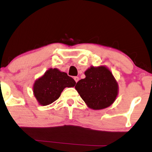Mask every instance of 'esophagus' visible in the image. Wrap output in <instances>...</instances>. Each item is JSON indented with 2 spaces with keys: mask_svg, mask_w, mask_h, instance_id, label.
I'll return each instance as SVG.
<instances>
[{
  "mask_svg": "<svg viewBox=\"0 0 152 152\" xmlns=\"http://www.w3.org/2000/svg\"><path fill=\"white\" fill-rule=\"evenodd\" d=\"M74 79L75 81H76V83H77L78 80H79V78H78V76H75V77L74 78Z\"/></svg>",
  "mask_w": 152,
  "mask_h": 152,
  "instance_id": "esophagus-1",
  "label": "esophagus"
}]
</instances>
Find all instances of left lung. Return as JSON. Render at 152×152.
I'll use <instances>...</instances> for the list:
<instances>
[{
    "label": "left lung",
    "instance_id": "8db88e82",
    "mask_svg": "<svg viewBox=\"0 0 152 152\" xmlns=\"http://www.w3.org/2000/svg\"><path fill=\"white\" fill-rule=\"evenodd\" d=\"M86 78L80 80L75 88L89 108H106L113 104L118 94V85L106 66H91L85 72Z\"/></svg>",
    "mask_w": 152,
    "mask_h": 152
}]
</instances>
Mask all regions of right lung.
Returning a JSON list of instances; mask_svg holds the SVG:
<instances>
[{
    "label": "right lung",
    "mask_w": 152,
    "mask_h": 152,
    "mask_svg": "<svg viewBox=\"0 0 152 152\" xmlns=\"http://www.w3.org/2000/svg\"><path fill=\"white\" fill-rule=\"evenodd\" d=\"M76 82L65 72L58 69H49L36 80L33 92L40 105L47 106L59 98L65 88L74 87Z\"/></svg>",
    "instance_id": "obj_1"
}]
</instances>
